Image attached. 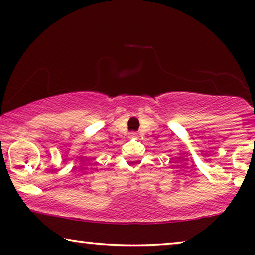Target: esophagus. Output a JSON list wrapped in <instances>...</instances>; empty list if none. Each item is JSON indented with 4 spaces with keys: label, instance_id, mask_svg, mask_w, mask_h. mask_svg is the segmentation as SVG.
Returning <instances> with one entry per match:
<instances>
[{
    "label": "esophagus",
    "instance_id": "obj_1",
    "mask_svg": "<svg viewBox=\"0 0 255 255\" xmlns=\"http://www.w3.org/2000/svg\"><path fill=\"white\" fill-rule=\"evenodd\" d=\"M131 136H132V138H134V136H136V133L135 132H132L131 133Z\"/></svg>",
    "mask_w": 255,
    "mask_h": 255
}]
</instances>
